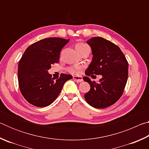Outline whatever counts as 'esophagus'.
<instances>
[{"label": "esophagus", "instance_id": "1", "mask_svg": "<svg viewBox=\"0 0 149 149\" xmlns=\"http://www.w3.org/2000/svg\"><path fill=\"white\" fill-rule=\"evenodd\" d=\"M73 79H74L75 81H76L78 83L81 82L83 81V78L81 76H74L73 77Z\"/></svg>", "mask_w": 149, "mask_h": 149}]
</instances>
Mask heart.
Segmentation results:
<instances>
[{"instance_id": "obj_1", "label": "heart", "mask_w": 149, "mask_h": 149, "mask_svg": "<svg viewBox=\"0 0 149 149\" xmlns=\"http://www.w3.org/2000/svg\"><path fill=\"white\" fill-rule=\"evenodd\" d=\"M75 48L77 50V51L81 54L82 52H84L87 49H90V47L86 43H84L83 42H77L75 45ZM81 69V66L79 65H72V66H70L68 68V72L70 74H78L80 72V70Z\"/></svg>"}]
</instances>
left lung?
I'll use <instances>...</instances> for the list:
<instances>
[{
  "mask_svg": "<svg viewBox=\"0 0 149 149\" xmlns=\"http://www.w3.org/2000/svg\"><path fill=\"white\" fill-rule=\"evenodd\" d=\"M87 42L91 47L93 58L85 74L101 75L102 77L99 83L84 77L91 86L85 99L93 107L107 108L122 97L127 81L128 62L120 48L108 40L95 37Z\"/></svg>",
  "mask_w": 149,
  "mask_h": 149,
  "instance_id": "obj_1",
  "label": "left lung"
}]
</instances>
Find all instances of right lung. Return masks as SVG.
<instances>
[{"instance_id": "right-lung-1", "label": "right lung", "mask_w": 149, "mask_h": 149, "mask_svg": "<svg viewBox=\"0 0 149 149\" xmlns=\"http://www.w3.org/2000/svg\"><path fill=\"white\" fill-rule=\"evenodd\" d=\"M68 39L50 37L35 42L24 52L19 60L17 77L24 99L37 107H45L56 100L71 75L61 74L55 80L48 73L51 65L58 62L62 49Z\"/></svg>"}]
</instances>
